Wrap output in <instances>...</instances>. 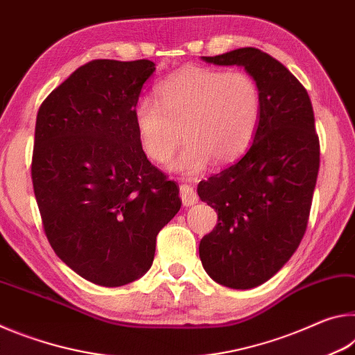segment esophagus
<instances>
[{"instance_id":"esophagus-1","label":"esophagus","mask_w":355,"mask_h":355,"mask_svg":"<svg viewBox=\"0 0 355 355\" xmlns=\"http://www.w3.org/2000/svg\"><path fill=\"white\" fill-rule=\"evenodd\" d=\"M180 197H182V202H183L184 207L196 205L197 200H199V197H197V192L188 184L180 186Z\"/></svg>"}]
</instances>
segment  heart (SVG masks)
Returning <instances> with one entry per match:
<instances>
[{"label": "heart", "mask_w": 355, "mask_h": 355, "mask_svg": "<svg viewBox=\"0 0 355 355\" xmlns=\"http://www.w3.org/2000/svg\"><path fill=\"white\" fill-rule=\"evenodd\" d=\"M156 100L141 98L135 125L141 147L163 164L188 142L171 169L199 175L211 164L238 159L254 141L261 116V92L244 71L188 67L156 87Z\"/></svg>", "instance_id": "b5f03b06"}]
</instances>
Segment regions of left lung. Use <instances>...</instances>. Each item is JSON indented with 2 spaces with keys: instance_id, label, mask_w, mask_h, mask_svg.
Here are the masks:
<instances>
[{
  "instance_id": "8db88e82",
  "label": "left lung",
  "mask_w": 355,
  "mask_h": 355,
  "mask_svg": "<svg viewBox=\"0 0 355 355\" xmlns=\"http://www.w3.org/2000/svg\"><path fill=\"white\" fill-rule=\"evenodd\" d=\"M202 59L244 67L261 92L248 152L197 186L200 200L218 213V224L199 245L203 269L220 285L250 290L280 271L307 228L320 171L313 107L296 76L258 48Z\"/></svg>"
}]
</instances>
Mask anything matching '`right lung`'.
Listing matches in <instances>:
<instances>
[{
	"instance_id": "1",
	"label": "right lung",
	"mask_w": 355,
	"mask_h": 355,
	"mask_svg": "<svg viewBox=\"0 0 355 355\" xmlns=\"http://www.w3.org/2000/svg\"><path fill=\"white\" fill-rule=\"evenodd\" d=\"M155 64L97 59L76 69L35 120L33 186L56 255L92 284L122 286L153 263L178 213V186L150 163L135 106Z\"/></svg>"
}]
</instances>
